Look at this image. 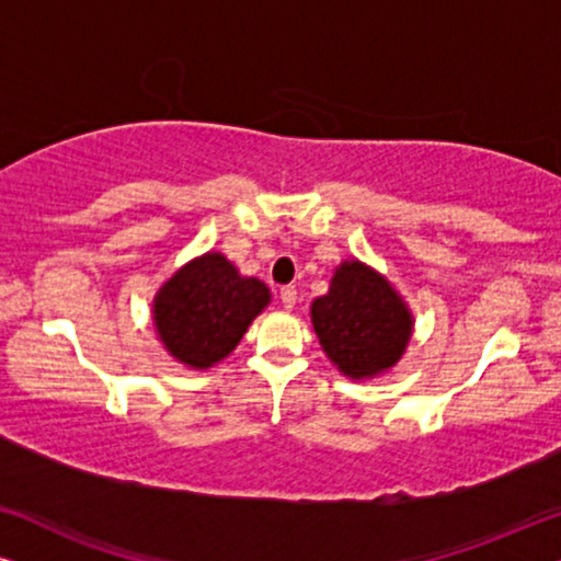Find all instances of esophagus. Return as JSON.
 <instances>
[{"instance_id": "1", "label": "esophagus", "mask_w": 561, "mask_h": 561, "mask_svg": "<svg viewBox=\"0 0 561 561\" xmlns=\"http://www.w3.org/2000/svg\"><path fill=\"white\" fill-rule=\"evenodd\" d=\"M296 301H298V296H296V288L294 286H286V288H280V304H283V309H294L296 306Z\"/></svg>"}]
</instances>
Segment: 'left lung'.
Returning a JSON list of instances; mask_svg holds the SVG:
<instances>
[{
  "label": "left lung",
  "mask_w": 561,
  "mask_h": 561,
  "mask_svg": "<svg viewBox=\"0 0 561 561\" xmlns=\"http://www.w3.org/2000/svg\"><path fill=\"white\" fill-rule=\"evenodd\" d=\"M321 350L350 380L393 370L413 336V313L386 275L350 257L334 267L329 290L311 301Z\"/></svg>",
  "instance_id": "1"
}]
</instances>
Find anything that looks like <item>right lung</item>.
Masks as SVG:
<instances>
[{"label":"right lung","mask_w":561,"mask_h":561,"mask_svg":"<svg viewBox=\"0 0 561 561\" xmlns=\"http://www.w3.org/2000/svg\"><path fill=\"white\" fill-rule=\"evenodd\" d=\"M267 304L271 288L263 280L242 275L221 252H204L158 288L152 324L175 363L209 370L232 355Z\"/></svg>","instance_id":"obj_1"}]
</instances>
